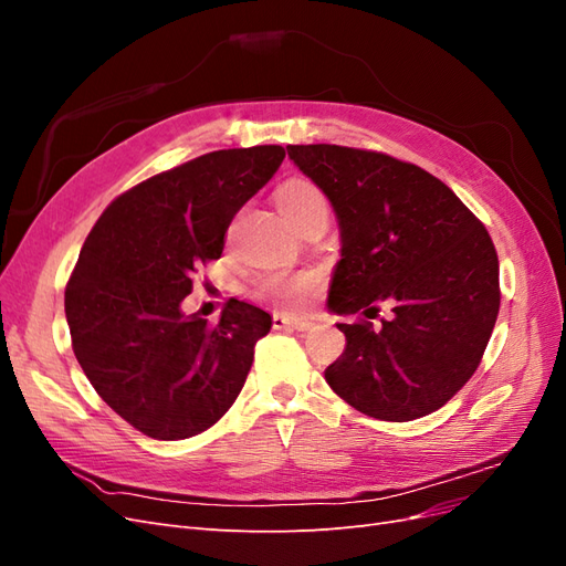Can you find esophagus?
Listing matches in <instances>:
<instances>
[{
  "instance_id": "obj_1",
  "label": "esophagus",
  "mask_w": 566,
  "mask_h": 566,
  "mask_svg": "<svg viewBox=\"0 0 566 566\" xmlns=\"http://www.w3.org/2000/svg\"><path fill=\"white\" fill-rule=\"evenodd\" d=\"M271 323H273V331H283V328H290V331H310V328H312V321L295 318V316H285V314H273Z\"/></svg>"
}]
</instances>
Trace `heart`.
<instances>
[{
    "instance_id": "obj_1",
    "label": "heart",
    "mask_w": 566,
    "mask_h": 566,
    "mask_svg": "<svg viewBox=\"0 0 566 566\" xmlns=\"http://www.w3.org/2000/svg\"><path fill=\"white\" fill-rule=\"evenodd\" d=\"M276 202L283 217L300 229L310 219L328 217V200H325L323 188L306 177H290L276 188ZM321 287V279L314 271H271L262 273L254 281L252 295L262 302H271L283 310H302L316 290Z\"/></svg>"
}]
</instances>
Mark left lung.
I'll use <instances>...</instances> for the list:
<instances>
[{
  "label": "left lung",
  "instance_id": "left-lung-1",
  "mask_svg": "<svg viewBox=\"0 0 566 566\" xmlns=\"http://www.w3.org/2000/svg\"><path fill=\"white\" fill-rule=\"evenodd\" d=\"M287 156L339 219L328 306L364 314L337 325L347 347L325 380L375 420L432 413L482 364L499 316V254L486 227L441 179L387 153L310 144L287 146Z\"/></svg>",
  "mask_w": 566,
  "mask_h": 566
}]
</instances>
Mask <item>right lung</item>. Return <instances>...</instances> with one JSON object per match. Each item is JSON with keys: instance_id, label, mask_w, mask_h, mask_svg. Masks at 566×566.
I'll return each mask as SVG.
<instances>
[{"instance_id": "1", "label": "right lung", "mask_w": 566, "mask_h": 566, "mask_svg": "<svg viewBox=\"0 0 566 566\" xmlns=\"http://www.w3.org/2000/svg\"><path fill=\"white\" fill-rule=\"evenodd\" d=\"M283 158L281 146L227 148L165 169L119 193L82 245L65 285L73 352L98 397L150 439L210 430L245 385L271 316L229 300L212 325L181 302Z\"/></svg>"}]
</instances>
